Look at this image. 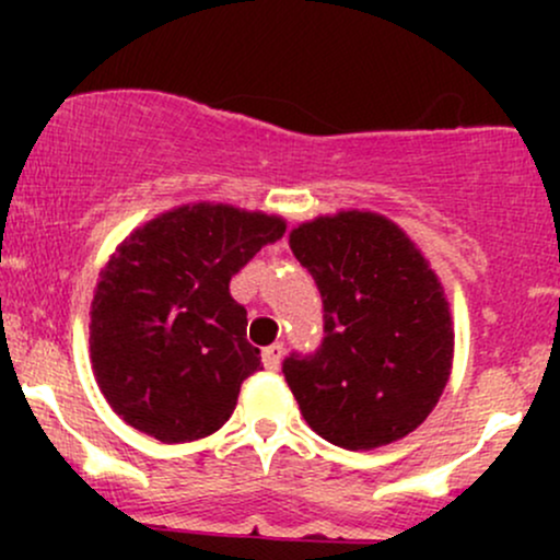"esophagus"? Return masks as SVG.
<instances>
[{
  "label": "esophagus",
  "mask_w": 560,
  "mask_h": 560,
  "mask_svg": "<svg viewBox=\"0 0 560 560\" xmlns=\"http://www.w3.org/2000/svg\"><path fill=\"white\" fill-rule=\"evenodd\" d=\"M281 355H284V345L281 342L266 347V350H262V365H266L268 371H279Z\"/></svg>",
  "instance_id": "1"
}]
</instances>
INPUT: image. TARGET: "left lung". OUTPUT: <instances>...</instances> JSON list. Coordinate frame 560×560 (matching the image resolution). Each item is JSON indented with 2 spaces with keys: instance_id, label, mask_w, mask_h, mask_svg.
Segmentation results:
<instances>
[{
  "instance_id": "1",
  "label": "left lung",
  "mask_w": 560,
  "mask_h": 560,
  "mask_svg": "<svg viewBox=\"0 0 560 560\" xmlns=\"http://www.w3.org/2000/svg\"><path fill=\"white\" fill-rule=\"evenodd\" d=\"M324 300L316 355H289L302 419L345 450L419 429L453 369V316L440 279L405 231L371 210H339L289 231Z\"/></svg>"
}]
</instances>
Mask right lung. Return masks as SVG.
<instances>
[{"label":"right lung","instance_id":"obj_1","mask_svg":"<svg viewBox=\"0 0 560 560\" xmlns=\"http://www.w3.org/2000/svg\"><path fill=\"white\" fill-rule=\"evenodd\" d=\"M284 229L281 215L195 202L118 244L94 289L89 350L102 395L128 427L176 445L229 421L242 382L260 369L229 281Z\"/></svg>","mask_w":560,"mask_h":560}]
</instances>
